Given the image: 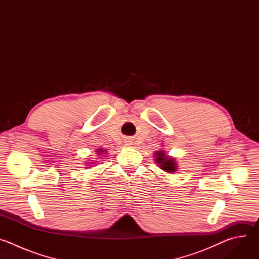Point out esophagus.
<instances>
[{
    "instance_id": "1",
    "label": "esophagus",
    "mask_w": 259,
    "mask_h": 259,
    "mask_svg": "<svg viewBox=\"0 0 259 259\" xmlns=\"http://www.w3.org/2000/svg\"><path fill=\"white\" fill-rule=\"evenodd\" d=\"M126 143H129V144H126V145H130V142H129V141H126Z\"/></svg>"
}]
</instances>
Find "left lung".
<instances>
[{"instance_id":"8db88e82","label":"left lung","mask_w":259,"mask_h":259,"mask_svg":"<svg viewBox=\"0 0 259 259\" xmlns=\"http://www.w3.org/2000/svg\"><path fill=\"white\" fill-rule=\"evenodd\" d=\"M155 157H156V163L159 165V167L168 172V173H172L175 172L177 169V164L174 161V158H169L168 156L165 155L164 151H159L157 153H155Z\"/></svg>"}]
</instances>
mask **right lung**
Masks as SVG:
<instances>
[{
	"label": "right lung",
	"instance_id": "1",
	"mask_svg": "<svg viewBox=\"0 0 259 259\" xmlns=\"http://www.w3.org/2000/svg\"><path fill=\"white\" fill-rule=\"evenodd\" d=\"M96 152H97L98 155H102V154L105 153V150H103V149H98ZM91 163H92V162H91Z\"/></svg>",
	"mask_w": 259,
	"mask_h": 259
}]
</instances>
